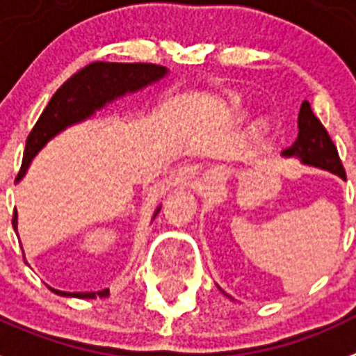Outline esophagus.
<instances>
[{
  "instance_id": "1",
  "label": "esophagus",
  "mask_w": 356,
  "mask_h": 356,
  "mask_svg": "<svg viewBox=\"0 0 356 356\" xmlns=\"http://www.w3.org/2000/svg\"><path fill=\"white\" fill-rule=\"evenodd\" d=\"M224 178H225L224 169H218V167H214V169H211V171H207L204 176H202L200 184L196 185V193L204 196V198H211V196H216V195H218L220 185H222Z\"/></svg>"
}]
</instances>
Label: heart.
I'll return each instance as SVG.
<instances>
[{
  "label": "heart",
  "mask_w": 356,
  "mask_h": 356,
  "mask_svg": "<svg viewBox=\"0 0 356 356\" xmlns=\"http://www.w3.org/2000/svg\"><path fill=\"white\" fill-rule=\"evenodd\" d=\"M231 108H238V104H236V102H233V104H231Z\"/></svg>",
  "instance_id": "heart-1"
}]
</instances>
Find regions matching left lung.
Returning a JSON list of instances; mask_svg holds the SVG:
<instances>
[{"instance_id":"8db88e82","label":"left lung","mask_w":356,"mask_h":356,"mask_svg":"<svg viewBox=\"0 0 356 356\" xmlns=\"http://www.w3.org/2000/svg\"><path fill=\"white\" fill-rule=\"evenodd\" d=\"M282 156L296 158L304 165L330 171L346 180V172H343L337 147L331 142L324 125L313 114L309 102L302 104L300 113H298V136L293 142V145L282 151Z\"/></svg>"}]
</instances>
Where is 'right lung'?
Returning <instances> with one entry per match:
<instances>
[{"label":"right lung","mask_w":356,"mask_h":356,"mask_svg":"<svg viewBox=\"0 0 356 356\" xmlns=\"http://www.w3.org/2000/svg\"><path fill=\"white\" fill-rule=\"evenodd\" d=\"M169 74V69L152 63H107L96 61L79 70L78 74L67 81L58 92L54 94L41 113L40 120L26 138L23 163L16 181H19L29 171L31 161L36 158L38 152L56 138L60 132L67 131L72 125L90 120L96 113L113 105L114 102L125 98L127 94H136L140 90L158 83ZM161 205H158L152 220L160 213ZM13 227L17 231V213H14ZM60 296H76V298H104L108 296V289L98 293H67V291L54 289Z\"/></svg>","instance_id":"add662e5"}]
</instances>
